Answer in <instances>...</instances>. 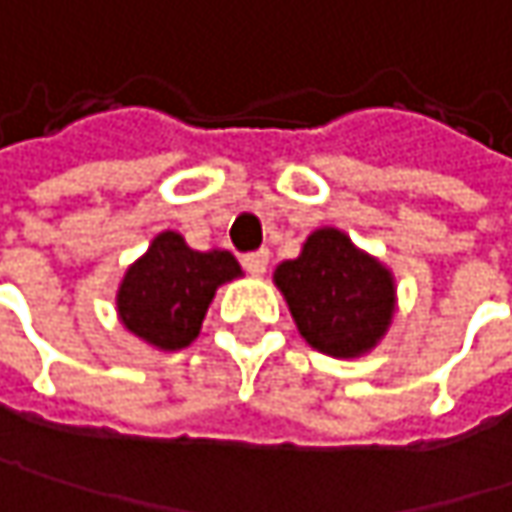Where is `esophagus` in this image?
I'll use <instances>...</instances> for the list:
<instances>
[{
	"label": "esophagus",
	"instance_id": "34e87169",
	"mask_svg": "<svg viewBox=\"0 0 512 512\" xmlns=\"http://www.w3.org/2000/svg\"><path fill=\"white\" fill-rule=\"evenodd\" d=\"M268 262H271V253H268V250H253V253H247V256L241 259L244 271L253 276L265 274V271H268Z\"/></svg>",
	"mask_w": 512,
	"mask_h": 512
}]
</instances>
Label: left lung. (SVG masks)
Listing matches in <instances>:
<instances>
[{"label": "left lung", "mask_w": 512, "mask_h": 512, "mask_svg": "<svg viewBox=\"0 0 512 512\" xmlns=\"http://www.w3.org/2000/svg\"><path fill=\"white\" fill-rule=\"evenodd\" d=\"M276 285L311 347L352 358L384 335L393 317V279L338 230H317L297 259L276 268Z\"/></svg>", "instance_id": "8db88e82"}]
</instances>
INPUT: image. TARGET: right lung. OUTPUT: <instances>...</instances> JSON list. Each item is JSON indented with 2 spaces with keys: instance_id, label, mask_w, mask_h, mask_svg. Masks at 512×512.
Returning <instances> with one entry per match:
<instances>
[{
  "instance_id": "1",
  "label": "right lung",
  "mask_w": 512,
  "mask_h": 512,
  "mask_svg": "<svg viewBox=\"0 0 512 512\" xmlns=\"http://www.w3.org/2000/svg\"><path fill=\"white\" fill-rule=\"evenodd\" d=\"M238 274L241 268L233 253H201L177 233H163L125 274L116 297L122 323L154 347H189L201 332L215 288Z\"/></svg>"
}]
</instances>
